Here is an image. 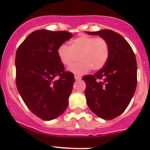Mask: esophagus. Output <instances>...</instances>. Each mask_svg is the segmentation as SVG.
<instances>
[{"label":"esophagus","instance_id":"34e87169","mask_svg":"<svg viewBox=\"0 0 150 150\" xmlns=\"http://www.w3.org/2000/svg\"><path fill=\"white\" fill-rule=\"evenodd\" d=\"M74 78H75V79H76V80H79V79H82L81 76H78V75H75V76H74Z\"/></svg>","mask_w":150,"mask_h":150}]
</instances>
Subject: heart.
Masks as SVG:
<instances>
[{
    "label": "heart",
    "instance_id": "1",
    "mask_svg": "<svg viewBox=\"0 0 150 150\" xmlns=\"http://www.w3.org/2000/svg\"><path fill=\"white\" fill-rule=\"evenodd\" d=\"M58 55L61 62L66 66L76 62L79 56L80 62L73 64L68 70L81 75L88 72L91 68L98 71L104 67L109 57V46L104 38L81 35L71 41V46L61 45Z\"/></svg>",
    "mask_w": 150,
    "mask_h": 150
}]
</instances>
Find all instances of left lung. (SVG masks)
Segmentation results:
<instances>
[{"mask_svg":"<svg viewBox=\"0 0 150 150\" xmlns=\"http://www.w3.org/2000/svg\"><path fill=\"white\" fill-rule=\"evenodd\" d=\"M109 46V57L103 68L83 77L88 107L103 120H110L125 110L137 87V61L132 47L122 36L104 29L95 32Z\"/></svg>","mask_w":150,"mask_h":150,"instance_id":"8db88e82","label":"left lung"}]
</instances>
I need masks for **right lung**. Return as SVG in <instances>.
<instances>
[{"label":"right lung","mask_w":150,"mask_h":150,"mask_svg":"<svg viewBox=\"0 0 150 150\" xmlns=\"http://www.w3.org/2000/svg\"><path fill=\"white\" fill-rule=\"evenodd\" d=\"M72 37L65 30H37L16 51L17 89L28 109L41 120L56 119L68 106L75 79L72 73L64 71L58 50Z\"/></svg>","instance_id":"1"}]
</instances>
